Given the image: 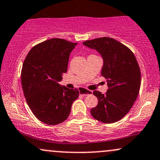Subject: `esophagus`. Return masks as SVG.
<instances>
[{
    "instance_id": "obj_1",
    "label": "esophagus",
    "mask_w": 160,
    "mask_h": 160,
    "mask_svg": "<svg viewBox=\"0 0 160 160\" xmlns=\"http://www.w3.org/2000/svg\"><path fill=\"white\" fill-rule=\"evenodd\" d=\"M79 92H80V94H81L82 95H87L92 94V91L88 90V89H84V88H79Z\"/></svg>"
}]
</instances>
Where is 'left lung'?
Segmentation results:
<instances>
[{"mask_svg":"<svg viewBox=\"0 0 160 160\" xmlns=\"http://www.w3.org/2000/svg\"><path fill=\"white\" fill-rule=\"evenodd\" d=\"M83 45L100 53L104 61L102 75L107 79L105 94L94 91L98 103L91 109L95 120L113 123L128 113L136 100L141 86V71L131 49L111 38H96Z\"/></svg>","mask_w":160,"mask_h":160,"instance_id":"obj_1","label":"left lung"}]
</instances>
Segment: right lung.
Returning <instances> with one entry per match:
<instances>
[{"mask_svg":"<svg viewBox=\"0 0 160 160\" xmlns=\"http://www.w3.org/2000/svg\"><path fill=\"white\" fill-rule=\"evenodd\" d=\"M77 43L52 38L34 46L28 53L21 72L24 95L32 113L43 123L54 126L68 117L78 89L59 85L67 72L69 56Z\"/></svg>","mask_w":160,"mask_h":160,"instance_id":"add662e5","label":"right lung"}]
</instances>
